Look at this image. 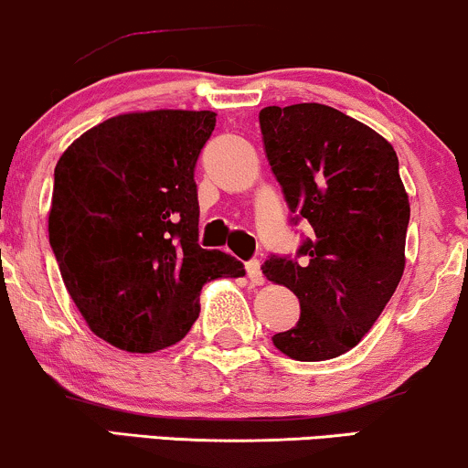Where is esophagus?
<instances>
[{
    "label": "esophagus",
    "instance_id": "obj_1",
    "mask_svg": "<svg viewBox=\"0 0 468 468\" xmlns=\"http://www.w3.org/2000/svg\"><path fill=\"white\" fill-rule=\"evenodd\" d=\"M245 269H247V276H250V280H251V284H258V287H261V284H265V276H262V271H261V262L250 261L245 265Z\"/></svg>",
    "mask_w": 468,
    "mask_h": 468
}]
</instances>
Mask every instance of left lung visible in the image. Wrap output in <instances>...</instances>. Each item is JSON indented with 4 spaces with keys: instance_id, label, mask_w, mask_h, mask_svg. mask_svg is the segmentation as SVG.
Listing matches in <instances>:
<instances>
[{
    "instance_id": "1",
    "label": "left lung",
    "mask_w": 468,
    "mask_h": 468,
    "mask_svg": "<svg viewBox=\"0 0 468 468\" xmlns=\"http://www.w3.org/2000/svg\"><path fill=\"white\" fill-rule=\"evenodd\" d=\"M258 120L293 223L315 232L298 258L262 265L300 300L298 324L273 346L295 361L335 359L370 331L403 276L410 199L399 157L370 126L320 102L265 107Z\"/></svg>"
}]
</instances>
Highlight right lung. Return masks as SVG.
<instances>
[{"label": "right lung", "instance_id": "obj_1", "mask_svg": "<svg viewBox=\"0 0 468 468\" xmlns=\"http://www.w3.org/2000/svg\"><path fill=\"white\" fill-rule=\"evenodd\" d=\"M217 113L115 115L71 142L54 168L49 245L93 335L126 353L181 342L201 287L245 276L199 245L195 166Z\"/></svg>", "mask_w": 468, "mask_h": 468}]
</instances>
